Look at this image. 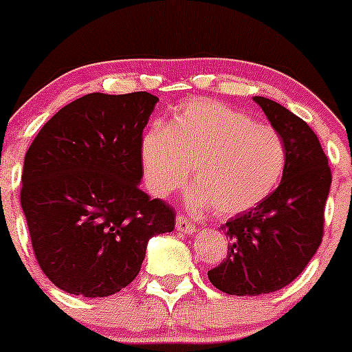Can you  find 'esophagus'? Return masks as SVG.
Returning <instances> with one entry per match:
<instances>
[{"label": "esophagus", "mask_w": 352, "mask_h": 352, "mask_svg": "<svg viewBox=\"0 0 352 352\" xmlns=\"http://www.w3.org/2000/svg\"><path fill=\"white\" fill-rule=\"evenodd\" d=\"M176 228H178V232H182V234H186V235L193 234V232L197 230L195 225H193L186 216H182V214L176 218Z\"/></svg>", "instance_id": "1"}]
</instances>
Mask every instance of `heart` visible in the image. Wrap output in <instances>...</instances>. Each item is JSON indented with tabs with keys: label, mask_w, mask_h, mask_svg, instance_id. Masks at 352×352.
I'll use <instances>...</instances> for the list:
<instances>
[{
	"label": "heart",
	"mask_w": 352,
	"mask_h": 352,
	"mask_svg": "<svg viewBox=\"0 0 352 352\" xmlns=\"http://www.w3.org/2000/svg\"><path fill=\"white\" fill-rule=\"evenodd\" d=\"M144 182L155 197L183 188L193 167V209L214 206L232 216L265 201L285 174L288 151L272 125L208 99L182 106L167 129L153 127L140 144Z\"/></svg>",
	"instance_id": "b5f03b06"
}]
</instances>
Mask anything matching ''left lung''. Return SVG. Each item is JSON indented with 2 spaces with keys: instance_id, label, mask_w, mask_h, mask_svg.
I'll list each match as a JSON object with an SVG mask.
<instances>
[{
  "instance_id": "8db88e82",
  "label": "left lung",
  "mask_w": 352,
  "mask_h": 352,
  "mask_svg": "<svg viewBox=\"0 0 352 352\" xmlns=\"http://www.w3.org/2000/svg\"><path fill=\"white\" fill-rule=\"evenodd\" d=\"M270 125L285 140L288 162L276 190L251 211L221 227L227 258L208 272L228 295L256 296L285 288L300 276L323 239L331 170L312 129L272 99L254 96Z\"/></svg>"
}]
</instances>
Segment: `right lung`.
<instances>
[{"instance_id":"right-lung-1","label":"right lung","mask_w":352,"mask_h":352,"mask_svg":"<svg viewBox=\"0 0 352 352\" xmlns=\"http://www.w3.org/2000/svg\"><path fill=\"white\" fill-rule=\"evenodd\" d=\"M159 98L94 92L41 127L22 170L21 204L40 269L73 295L109 296L134 281L174 209L140 188V144Z\"/></svg>"}]
</instances>
